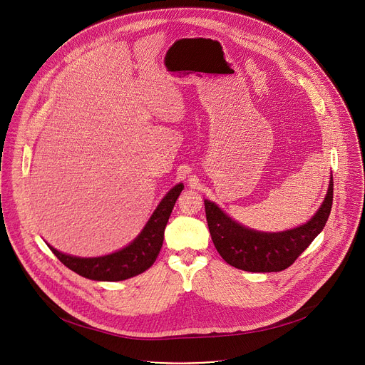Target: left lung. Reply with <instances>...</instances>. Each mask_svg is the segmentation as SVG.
Masks as SVG:
<instances>
[{
  "instance_id": "obj_1",
  "label": "left lung",
  "mask_w": 365,
  "mask_h": 365,
  "mask_svg": "<svg viewBox=\"0 0 365 365\" xmlns=\"http://www.w3.org/2000/svg\"><path fill=\"white\" fill-rule=\"evenodd\" d=\"M332 197L334 182L331 180L327 197L314 218L283 232L267 234L248 230L227 217L210 200H205V212L214 245L230 266L252 273H270L290 267L318 237L329 218Z\"/></svg>"
}]
</instances>
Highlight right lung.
Listing matches in <instances>:
<instances>
[{
  "instance_id": "1",
  "label": "right lung",
  "mask_w": 365,
  "mask_h": 365,
  "mask_svg": "<svg viewBox=\"0 0 365 365\" xmlns=\"http://www.w3.org/2000/svg\"><path fill=\"white\" fill-rule=\"evenodd\" d=\"M182 190L183 185H176L163 197L158 210L153 212L141 234L128 247L114 254L95 258H81L63 254L50 245L48 248L68 269L91 280L120 282L137 276L151 267L158 258L163 245L165 228Z\"/></svg>"
}]
</instances>
